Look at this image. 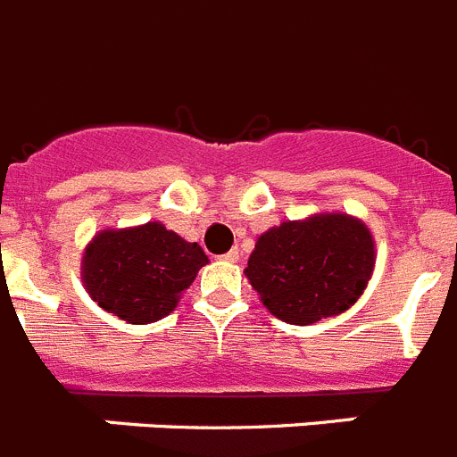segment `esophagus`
Listing matches in <instances>:
<instances>
[{
  "mask_svg": "<svg viewBox=\"0 0 457 457\" xmlns=\"http://www.w3.org/2000/svg\"><path fill=\"white\" fill-rule=\"evenodd\" d=\"M221 259H224L226 263H236V261L240 259V252H237V249H231V252H226V254L221 256Z\"/></svg>",
  "mask_w": 457,
  "mask_h": 457,
  "instance_id": "34e87169",
  "label": "esophagus"
}]
</instances>
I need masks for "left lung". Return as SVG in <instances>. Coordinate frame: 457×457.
Listing matches in <instances>:
<instances>
[{
  "label": "left lung",
  "instance_id": "left-lung-1",
  "mask_svg": "<svg viewBox=\"0 0 457 457\" xmlns=\"http://www.w3.org/2000/svg\"><path fill=\"white\" fill-rule=\"evenodd\" d=\"M377 261L365 221L319 212L261 233L249 254V284L272 317L310 326L337 317L362 295Z\"/></svg>",
  "mask_w": 457,
  "mask_h": 457
}]
</instances>
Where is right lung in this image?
Listing matches in <instances>:
<instances>
[{"mask_svg": "<svg viewBox=\"0 0 457 457\" xmlns=\"http://www.w3.org/2000/svg\"><path fill=\"white\" fill-rule=\"evenodd\" d=\"M208 256L162 221L104 228L87 243L80 279L96 305L127 323L169 317Z\"/></svg>", "mask_w": 457, "mask_h": 457, "instance_id": "obj_1", "label": "right lung"}]
</instances>
